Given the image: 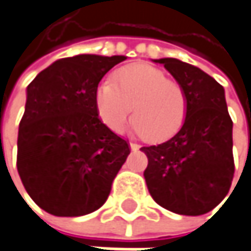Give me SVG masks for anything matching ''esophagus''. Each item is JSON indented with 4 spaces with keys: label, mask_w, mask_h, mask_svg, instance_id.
<instances>
[{
    "label": "esophagus",
    "mask_w": 251,
    "mask_h": 251,
    "mask_svg": "<svg viewBox=\"0 0 251 251\" xmlns=\"http://www.w3.org/2000/svg\"><path fill=\"white\" fill-rule=\"evenodd\" d=\"M129 146H130V149H132L133 152H135V151H139V148H140L138 143H133V142H130V143H129Z\"/></svg>",
    "instance_id": "34e87169"
}]
</instances>
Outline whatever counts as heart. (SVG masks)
Instances as JSON below:
<instances>
[{
    "label": "heart",
    "mask_w": 251,
    "mask_h": 251,
    "mask_svg": "<svg viewBox=\"0 0 251 251\" xmlns=\"http://www.w3.org/2000/svg\"><path fill=\"white\" fill-rule=\"evenodd\" d=\"M134 111H132L131 109ZM96 109L102 122L115 133L130 118L133 129L149 142L172 138L183 125L187 98L183 88L151 65H132L102 82L96 91Z\"/></svg>",
    "instance_id": "heart-1"
}]
</instances>
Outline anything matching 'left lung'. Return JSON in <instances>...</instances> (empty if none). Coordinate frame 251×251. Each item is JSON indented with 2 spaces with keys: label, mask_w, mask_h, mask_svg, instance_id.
<instances>
[{
  "label": "left lung",
  "mask_w": 251,
  "mask_h": 251,
  "mask_svg": "<svg viewBox=\"0 0 251 251\" xmlns=\"http://www.w3.org/2000/svg\"><path fill=\"white\" fill-rule=\"evenodd\" d=\"M155 62L163 64L183 88L187 112L172 139L140 149L149 160L143 173L149 193L173 213H207L226 198L234 175L233 122L225 89L201 69L179 59Z\"/></svg>",
  "instance_id": "8db88e82"
}]
</instances>
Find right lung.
<instances>
[{
  "instance_id": "right-lung-1",
  "label": "right lung",
  "mask_w": 251,
  "mask_h": 251,
  "mask_svg": "<svg viewBox=\"0 0 251 251\" xmlns=\"http://www.w3.org/2000/svg\"><path fill=\"white\" fill-rule=\"evenodd\" d=\"M125 59L89 53L62 58L28 85L17 169L45 212L83 216L108 199L130 149L100 122L96 91L103 75Z\"/></svg>"
}]
</instances>
